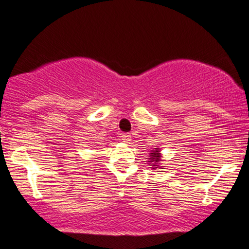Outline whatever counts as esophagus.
<instances>
[{
  "mask_svg": "<svg viewBox=\"0 0 249 249\" xmlns=\"http://www.w3.org/2000/svg\"><path fill=\"white\" fill-rule=\"evenodd\" d=\"M121 138H122V141L124 142V143H130V141H131V135L130 134H124L121 136Z\"/></svg>",
  "mask_w": 249,
  "mask_h": 249,
  "instance_id": "34e87169",
  "label": "esophagus"
}]
</instances>
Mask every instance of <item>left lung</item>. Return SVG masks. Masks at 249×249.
<instances>
[{"label": "left lung", "instance_id": "1", "mask_svg": "<svg viewBox=\"0 0 249 249\" xmlns=\"http://www.w3.org/2000/svg\"><path fill=\"white\" fill-rule=\"evenodd\" d=\"M148 160H150L148 162L152 163L151 164V166H152V169H157L158 167H160L159 163H160V161H162V160H161V153H160L159 147H156V148H153V150H151L150 158H148Z\"/></svg>", "mask_w": 249, "mask_h": 249}]
</instances>
